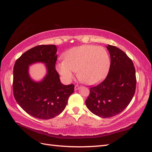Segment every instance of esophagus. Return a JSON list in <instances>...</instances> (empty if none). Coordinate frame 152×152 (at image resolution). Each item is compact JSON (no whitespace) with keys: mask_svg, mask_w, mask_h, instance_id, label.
<instances>
[{"mask_svg":"<svg viewBox=\"0 0 152 152\" xmlns=\"http://www.w3.org/2000/svg\"><path fill=\"white\" fill-rule=\"evenodd\" d=\"M80 88V86H79V85H75V91H77L78 89H79Z\"/></svg>","mask_w":152,"mask_h":152,"instance_id":"obj_1","label":"esophagus"}]
</instances>
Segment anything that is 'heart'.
<instances>
[{
	"label": "heart",
	"mask_w": 152,
	"mask_h": 152,
	"mask_svg": "<svg viewBox=\"0 0 152 152\" xmlns=\"http://www.w3.org/2000/svg\"><path fill=\"white\" fill-rule=\"evenodd\" d=\"M64 59L65 61L57 64L56 70L67 82L71 81L78 71V77L82 82L95 85L104 79L110 66L107 50L94 45L73 48L65 53Z\"/></svg>",
	"instance_id": "obj_1"
}]
</instances>
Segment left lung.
I'll return each instance as SVG.
<instances>
[{
	"label": "left lung",
	"instance_id": "8db88e82",
	"mask_svg": "<svg viewBox=\"0 0 152 152\" xmlns=\"http://www.w3.org/2000/svg\"><path fill=\"white\" fill-rule=\"evenodd\" d=\"M110 54V67L106 79L91 87L86 104L90 111L102 118L121 113L130 103L136 86V70L131 59L113 45L107 46Z\"/></svg>",
	"mask_w": 152,
	"mask_h": 152
}]
</instances>
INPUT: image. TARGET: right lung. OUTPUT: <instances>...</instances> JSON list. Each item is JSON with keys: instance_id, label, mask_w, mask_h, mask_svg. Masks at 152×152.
Listing matches in <instances>:
<instances>
[{"instance_id": "1", "label": "right lung", "mask_w": 152, "mask_h": 152, "mask_svg": "<svg viewBox=\"0 0 152 152\" xmlns=\"http://www.w3.org/2000/svg\"><path fill=\"white\" fill-rule=\"evenodd\" d=\"M56 52L55 45H37L23 54L13 69V94L17 103L30 115L43 120L60 114L74 91V85H63L59 79L56 70ZM39 62L47 65V74L41 81L35 82L28 69Z\"/></svg>"}]
</instances>
